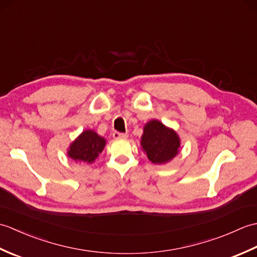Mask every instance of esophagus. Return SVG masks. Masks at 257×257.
<instances>
[{"instance_id":"obj_1","label":"esophagus","mask_w":257,"mask_h":257,"mask_svg":"<svg viewBox=\"0 0 257 257\" xmlns=\"http://www.w3.org/2000/svg\"><path fill=\"white\" fill-rule=\"evenodd\" d=\"M112 137L114 139H125L128 138V134L127 133H118V132H114L112 134Z\"/></svg>"}]
</instances>
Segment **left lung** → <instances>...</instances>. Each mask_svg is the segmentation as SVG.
<instances>
[{
  "instance_id": "8db88e82",
  "label": "left lung",
  "mask_w": 257,
  "mask_h": 257,
  "mask_svg": "<svg viewBox=\"0 0 257 257\" xmlns=\"http://www.w3.org/2000/svg\"><path fill=\"white\" fill-rule=\"evenodd\" d=\"M140 144L152 163L162 165L178 155L180 138L173 129L166 127L159 120L152 119L145 124Z\"/></svg>"
}]
</instances>
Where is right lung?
Masks as SVG:
<instances>
[{"label": "right lung", "instance_id": "1", "mask_svg": "<svg viewBox=\"0 0 257 257\" xmlns=\"http://www.w3.org/2000/svg\"><path fill=\"white\" fill-rule=\"evenodd\" d=\"M106 146L105 138L94 130H85L70 144L67 155L76 162L90 165L101 154Z\"/></svg>", "mask_w": 257, "mask_h": 257}]
</instances>
